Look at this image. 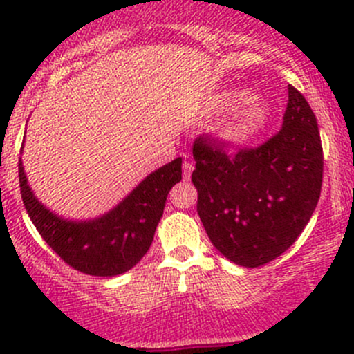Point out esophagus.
Wrapping results in <instances>:
<instances>
[{
	"mask_svg": "<svg viewBox=\"0 0 354 354\" xmlns=\"http://www.w3.org/2000/svg\"><path fill=\"white\" fill-rule=\"evenodd\" d=\"M183 178L185 180H190V176H192V171H194V164L192 162H188V160H185L183 162Z\"/></svg>",
	"mask_w": 354,
	"mask_h": 354,
	"instance_id": "obj_1",
	"label": "esophagus"
}]
</instances>
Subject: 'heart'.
Segmentation results:
<instances>
[{
  "label": "heart",
  "instance_id": "b5f03b06",
  "mask_svg": "<svg viewBox=\"0 0 354 354\" xmlns=\"http://www.w3.org/2000/svg\"><path fill=\"white\" fill-rule=\"evenodd\" d=\"M216 113L233 111L230 118L217 128V137L227 144H243L255 137L267 123L269 111L259 99L248 97L243 91H227L214 106Z\"/></svg>",
  "mask_w": 354,
  "mask_h": 354
}]
</instances>
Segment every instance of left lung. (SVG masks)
Wrapping results in <instances>:
<instances>
[{"label":"left lung","instance_id":"left-lung-1","mask_svg":"<svg viewBox=\"0 0 354 354\" xmlns=\"http://www.w3.org/2000/svg\"><path fill=\"white\" fill-rule=\"evenodd\" d=\"M197 212L212 245L241 267H260L298 240L322 190L324 152L306 99L288 85L283 128L255 149L227 154L194 144Z\"/></svg>","mask_w":354,"mask_h":354}]
</instances>
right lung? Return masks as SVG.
Returning <instances> with one entry per match:
<instances>
[{"label": "right lung", "mask_w": 354, "mask_h": 354, "mask_svg": "<svg viewBox=\"0 0 354 354\" xmlns=\"http://www.w3.org/2000/svg\"><path fill=\"white\" fill-rule=\"evenodd\" d=\"M19 181L25 210L46 243L75 270L114 277L137 266L151 248L167 194L181 181V159L149 174L113 210L91 221H68L46 209L28 187L22 160Z\"/></svg>", "instance_id": "right-lung-1"}]
</instances>
